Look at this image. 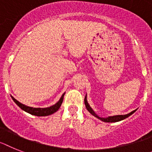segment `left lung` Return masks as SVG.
Here are the masks:
<instances>
[{"instance_id": "1", "label": "left lung", "mask_w": 152, "mask_h": 152, "mask_svg": "<svg viewBox=\"0 0 152 152\" xmlns=\"http://www.w3.org/2000/svg\"><path fill=\"white\" fill-rule=\"evenodd\" d=\"M84 103H85V105H86V108L87 109V110L91 113L92 115L94 116L95 117L98 118L99 120L102 121L104 122H107V123H115V122H118L121 121H123V120L126 119L127 117H130L131 114H133L135 111H136V110H133V111H131V113H127V114H125V115H114V116H109L107 117H101L100 116H98L96 113L94 112V110L91 108V107L90 106V104H88L87 102V98H86V96H85V99H84Z\"/></svg>"}]
</instances>
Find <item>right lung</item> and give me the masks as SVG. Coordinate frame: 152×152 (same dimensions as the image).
<instances>
[{
    "label": "right lung",
    "instance_id": "1",
    "mask_svg": "<svg viewBox=\"0 0 152 152\" xmlns=\"http://www.w3.org/2000/svg\"><path fill=\"white\" fill-rule=\"evenodd\" d=\"M65 93L62 95L61 98L59 99L56 104H55L54 105L51 106V107H45V108H40V107H28V106H26L25 104H21L19 101H18L15 98H14L12 96H11V98L12 100H14L15 104L18 106L19 107L21 108V110H23L24 111L27 112V113H30V114H32V115L38 116V117H45V116H48L51 115L52 113H56V112L59 109V107L62 105V103L63 101V97H64Z\"/></svg>",
    "mask_w": 152,
    "mask_h": 152
}]
</instances>
